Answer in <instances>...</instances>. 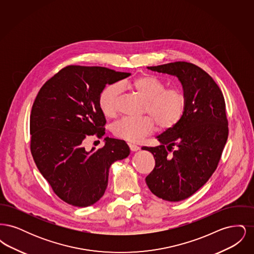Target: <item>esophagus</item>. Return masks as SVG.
Instances as JSON below:
<instances>
[{"label": "esophagus", "mask_w": 254, "mask_h": 254, "mask_svg": "<svg viewBox=\"0 0 254 254\" xmlns=\"http://www.w3.org/2000/svg\"><path fill=\"white\" fill-rule=\"evenodd\" d=\"M129 147H130V149H131L132 151H137V150L140 148L138 145H135V144H129Z\"/></svg>", "instance_id": "esophagus-1"}]
</instances>
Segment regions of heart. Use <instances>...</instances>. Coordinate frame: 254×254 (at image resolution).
<instances>
[{
	"mask_svg": "<svg viewBox=\"0 0 254 254\" xmlns=\"http://www.w3.org/2000/svg\"><path fill=\"white\" fill-rule=\"evenodd\" d=\"M123 86L131 89L144 103V116L138 119L124 118L113 126L114 134L128 142H139L153 132L156 126L161 131H169L181 123L188 108V97L177 87L168 88L165 81L156 76H138ZM120 87L116 84L107 85L99 97V106L105 116L113 118L118 112Z\"/></svg>",
	"mask_w": 254,
	"mask_h": 254,
	"instance_id": "b5f03b06",
	"label": "heart"
}]
</instances>
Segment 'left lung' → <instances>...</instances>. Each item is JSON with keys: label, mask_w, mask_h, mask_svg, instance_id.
<instances>
[{"label": "left lung", "mask_w": 254, "mask_h": 254, "mask_svg": "<svg viewBox=\"0 0 254 254\" xmlns=\"http://www.w3.org/2000/svg\"><path fill=\"white\" fill-rule=\"evenodd\" d=\"M148 68L177 76L188 97L181 123L158 136L161 145L142 147L155 159L145 178L150 191L163 200L179 202L202 188L217 169L229 136L226 103L211 76L191 63Z\"/></svg>", "instance_id": "obj_1"}]
</instances>
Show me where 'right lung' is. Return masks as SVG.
<instances>
[{"instance_id": "right-lung-1", "label": "right lung", "mask_w": 254, "mask_h": 254, "mask_svg": "<svg viewBox=\"0 0 254 254\" xmlns=\"http://www.w3.org/2000/svg\"><path fill=\"white\" fill-rule=\"evenodd\" d=\"M130 73L103 66L67 65L41 87L30 114V150L37 168L64 202L93 205L104 195L111 164L127 157L124 140L107 137L106 145L85 148L91 136L105 135L106 118L99 97Z\"/></svg>"}]
</instances>
